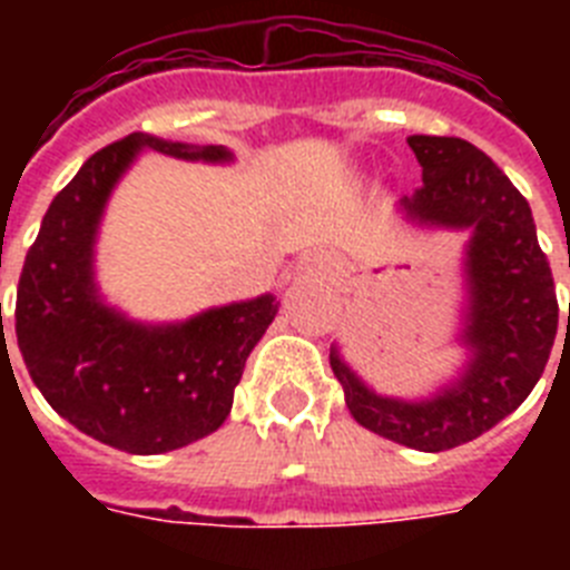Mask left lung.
Masks as SVG:
<instances>
[{"label":"left lung","mask_w":570,"mask_h":570,"mask_svg":"<svg viewBox=\"0 0 570 570\" xmlns=\"http://www.w3.org/2000/svg\"><path fill=\"white\" fill-rule=\"evenodd\" d=\"M423 186L402 200L416 222L470 227V364L452 387L423 402L379 396L337 348L331 370L346 405L370 432L423 452H443L494 429L530 396L557 340L559 304L550 263L539 248L527 197L464 138L411 136ZM570 331V311H568Z\"/></svg>","instance_id":"left-lung-1"}]
</instances>
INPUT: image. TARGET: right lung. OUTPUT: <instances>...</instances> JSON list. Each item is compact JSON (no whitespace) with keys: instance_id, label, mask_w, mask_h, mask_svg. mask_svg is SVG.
I'll use <instances>...</instances> for the list:
<instances>
[{"instance_id":"1","label":"right lung","mask_w":570,"mask_h":570,"mask_svg":"<svg viewBox=\"0 0 570 570\" xmlns=\"http://www.w3.org/2000/svg\"><path fill=\"white\" fill-rule=\"evenodd\" d=\"M224 163V147L132 136L111 141L49 204L17 286V346L49 405L94 441L156 455L227 420L250 348L277 313L272 295L147 328L100 302L91 254L111 186L138 150Z\"/></svg>"}]
</instances>
